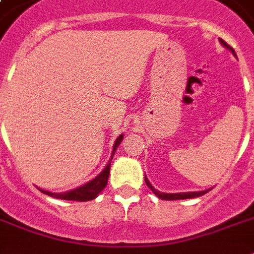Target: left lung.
Returning a JSON list of instances; mask_svg holds the SVG:
<instances>
[{"label":"left lung","instance_id":"left-lung-1","mask_svg":"<svg viewBox=\"0 0 254 254\" xmlns=\"http://www.w3.org/2000/svg\"><path fill=\"white\" fill-rule=\"evenodd\" d=\"M220 43L224 47H227V49H229L231 51H232L235 55H236V53H235V50L231 47V46L227 43V42H224L223 39H220ZM145 182H146L147 187L153 191V192L157 195L158 197H161V199H163V200H181V199H192V197H197V196H201V195H204V193H207L209 191V190H205V191H199V192H182V193H165V192H159V191H157V190L153 187V186L149 183V181H147V178L145 177Z\"/></svg>","mask_w":254,"mask_h":254}]
</instances>
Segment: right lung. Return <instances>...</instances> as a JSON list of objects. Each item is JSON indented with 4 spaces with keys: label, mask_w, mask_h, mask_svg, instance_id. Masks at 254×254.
I'll return each instance as SVG.
<instances>
[{
    "label": "right lung",
    "mask_w": 254,
    "mask_h": 254,
    "mask_svg": "<svg viewBox=\"0 0 254 254\" xmlns=\"http://www.w3.org/2000/svg\"><path fill=\"white\" fill-rule=\"evenodd\" d=\"M124 135L121 134L119 138L116 139L115 146H113V151H112V157L111 159L113 158L115 155L116 149L119 147L120 142L123 141ZM109 170H111V163H108L107 167L101 171L99 177H96L95 179H92L91 182L85 183L84 186L81 187H77V189L72 190V191H68V192H61V193H55V192H49V191H45V190H41L42 192L49 195V196L57 197V199H63V200H76V201H88L95 199L97 195H99L108 183V178H109Z\"/></svg>",
    "instance_id": "obj_1"
}]
</instances>
